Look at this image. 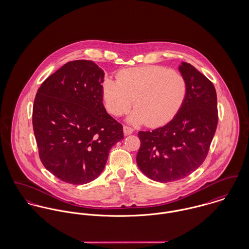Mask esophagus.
Returning a JSON list of instances; mask_svg holds the SVG:
<instances>
[{"label": "esophagus", "mask_w": 249, "mask_h": 249, "mask_svg": "<svg viewBox=\"0 0 249 249\" xmlns=\"http://www.w3.org/2000/svg\"><path fill=\"white\" fill-rule=\"evenodd\" d=\"M133 129L131 128V127H128V126H126V125H124V135H130V134H132L133 133Z\"/></svg>", "instance_id": "esophagus-1"}]
</instances>
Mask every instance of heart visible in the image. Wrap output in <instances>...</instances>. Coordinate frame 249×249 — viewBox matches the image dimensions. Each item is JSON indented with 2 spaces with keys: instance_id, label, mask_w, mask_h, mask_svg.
Here are the masks:
<instances>
[{
  "instance_id": "obj_1",
  "label": "heart",
  "mask_w": 249,
  "mask_h": 249,
  "mask_svg": "<svg viewBox=\"0 0 249 249\" xmlns=\"http://www.w3.org/2000/svg\"><path fill=\"white\" fill-rule=\"evenodd\" d=\"M187 83L181 73L161 66H143L121 71L118 80L107 78L103 98L108 113L115 117L131 107L127 122L159 126L169 123L182 107Z\"/></svg>"
}]
</instances>
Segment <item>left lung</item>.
I'll use <instances>...</instances> for the list:
<instances>
[{
	"instance_id": "obj_1",
	"label": "left lung",
	"mask_w": 249,
	"mask_h": 249,
	"mask_svg": "<svg viewBox=\"0 0 249 249\" xmlns=\"http://www.w3.org/2000/svg\"><path fill=\"white\" fill-rule=\"evenodd\" d=\"M178 70L186 80L187 95L178 114L162 127L138 133L137 165L145 177L162 183L186 178L200 167L217 125L213 83L187 62Z\"/></svg>"
}]
</instances>
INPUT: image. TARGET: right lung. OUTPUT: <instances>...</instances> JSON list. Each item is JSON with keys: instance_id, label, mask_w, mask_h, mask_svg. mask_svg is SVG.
Listing matches in <instances>:
<instances>
[{"instance_id": "obj_1", "label": "right lung", "mask_w": 249, "mask_h": 249, "mask_svg": "<svg viewBox=\"0 0 249 249\" xmlns=\"http://www.w3.org/2000/svg\"><path fill=\"white\" fill-rule=\"evenodd\" d=\"M105 71L90 60L66 63L37 91L33 125L39 156L55 178L89 183L104 171L109 151L124 139L123 125L106 110Z\"/></svg>"}]
</instances>
